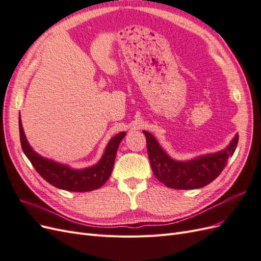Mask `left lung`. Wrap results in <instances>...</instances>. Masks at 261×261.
Instances as JSON below:
<instances>
[{"instance_id": "obj_1", "label": "left lung", "mask_w": 261, "mask_h": 261, "mask_svg": "<svg viewBox=\"0 0 261 261\" xmlns=\"http://www.w3.org/2000/svg\"><path fill=\"white\" fill-rule=\"evenodd\" d=\"M143 133L146 136L147 151L153 174L165 186L174 189H196L210 184L222 172L239 143V134H236L223 150L180 161L173 159L165 152L151 133L147 130Z\"/></svg>"}]
</instances>
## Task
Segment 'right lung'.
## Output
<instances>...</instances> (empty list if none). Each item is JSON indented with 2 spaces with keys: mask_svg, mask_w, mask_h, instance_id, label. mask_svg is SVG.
<instances>
[{
  "mask_svg": "<svg viewBox=\"0 0 261 261\" xmlns=\"http://www.w3.org/2000/svg\"><path fill=\"white\" fill-rule=\"evenodd\" d=\"M19 136L23 153L34 165L36 171L48 183L60 189L68 192H91L100 188L111 175L116 151L121 141L126 136L125 132L116 134L110 139L101 159L88 168L74 169L67 164H63L42 156L33 149L28 143L22 128L19 113Z\"/></svg>",
  "mask_w": 261,
  "mask_h": 261,
  "instance_id": "1",
  "label": "right lung"
}]
</instances>
